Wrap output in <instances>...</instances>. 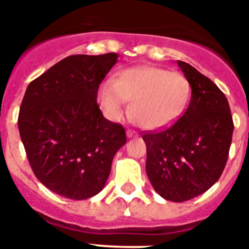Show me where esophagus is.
Returning a JSON list of instances; mask_svg holds the SVG:
<instances>
[{
  "mask_svg": "<svg viewBox=\"0 0 249 249\" xmlns=\"http://www.w3.org/2000/svg\"><path fill=\"white\" fill-rule=\"evenodd\" d=\"M126 135H127V137L128 138H132V137H136V132L135 131H132V129H128V131L126 132Z\"/></svg>",
  "mask_w": 249,
  "mask_h": 249,
  "instance_id": "esophagus-1",
  "label": "esophagus"
}]
</instances>
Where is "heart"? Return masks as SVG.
<instances>
[{"instance_id":"1","label":"heart","mask_w":249,"mask_h":249,"mask_svg":"<svg viewBox=\"0 0 249 249\" xmlns=\"http://www.w3.org/2000/svg\"><path fill=\"white\" fill-rule=\"evenodd\" d=\"M186 77L155 66L126 68L114 80H106L98 89V103L113 121L124 113L131 101V118L149 131L166 128L181 117L190 100Z\"/></svg>"}]
</instances>
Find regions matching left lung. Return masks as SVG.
<instances>
[{"mask_svg": "<svg viewBox=\"0 0 249 249\" xmlns=\"http://www.w3.org/2000/svg\"><path fill=\"white\" fill-rule=\"evenodd\" d=\"M177 63L192 89L190 105L175 124L142 138L152 187L167 201L184 202L210 190L221 177L233 120L223 92L191 65Z\"/></svg>", "mask_w": 249, "mask_h": 249, "instance_id": "8db88e82", "label": "left lung"}]
</instances>
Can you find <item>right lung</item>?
Returning a JSON list of instances; mask_svg holds the SVG:
<instances>
[{
    "label": "right lung",
    "mask_w": 249,
    "mask_h": 249,
    "mask_svg": "<svg viewBox=\"0 0 249 249\" xmlns=\"http://www.w3.org/2000/svg\"><path fill=\"white\" fill-rule=\"evenodd\" d=\"M117 53L73 54L28 85L18 129L31 168L48 190L87 199L103 190L116 152L127 142L120 123L103 117L101 82Z\"/></svg>",
    "instance_id": "add662e5"
}]
</instances>
